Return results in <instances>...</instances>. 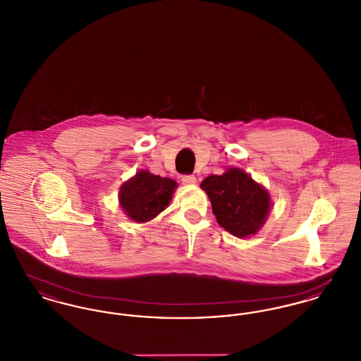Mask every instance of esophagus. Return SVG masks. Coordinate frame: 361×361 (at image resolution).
<instances>
[{
  "instance_id": "esophagus-1",
  "label": "esophagus",
  "mask_w": 361,
  "mask_h": 361,
  "mask_svg": "<svg viewBox=\"0 0 361 361\" xmlns=\"http://www.w3.org/2000/svg\"><path fill=\"white\" fill-rule=\"evenodd\" d=\"M181 181H183L184 185H195V184L197 183V180H196L195 176H183Z\"/></svg>"
}]
</instances>
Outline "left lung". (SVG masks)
Masks as SVG:
<instances>
[{
    "mask_svg": "<svg viewBox=\"0 0 361 361\" xmlns=\"http://www.w3.org/2000/svg\"><path fill=\"white\" fill-rule=\"evenodd\" d=\"M200 188L212 202L216 222L238 238L257 233L273 206L270 192L240 168L206 177Z\"/></svg>",
    "mask_w": 361,
    "mask_h": 361,
    "instance_id": "obj_1",
    "label": "left lung"
}]
</instances>
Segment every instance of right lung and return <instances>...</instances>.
Listing matches in <instances>:
<instances>
[{
	"label": "right lung",
	"instance_id": "add662e5",
	"mask_svg": "<svg viewBox=\"0 0 361 361\" xmlns=\"http://www.w3.org/2000/svg\"><path fill=\"white\" fill-rule=\"evenodd\" d=\"M177 187L178 184L169 177L139 170L120 187L118 203L129 219L146 224L169 206Z\"/></svg>",
	"mask_w": 361,
	"mask_h": 361
}]
</instances>
